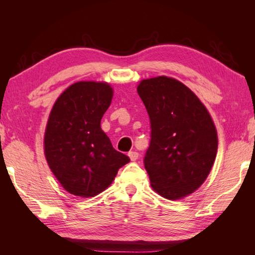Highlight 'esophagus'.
<instances>
[{
	"label": "esophagus",
	"instance_id": "34e87169",
	"mask_svg": "<svg viewBox=\"0 0 255 255\" xmlns=\"http://www.w3.org/2000/svg\"><path fill=\"white\" fill-rule=\"evenodd\" d=\"M128 156L130 158L131 161H136L139 158V153L137 152V151H129Z\"/></svg>",
	"mask_w": 255,
	"mask_h": 255
}]
</instances>
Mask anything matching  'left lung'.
I'll use <instances>...</instances> for the list:
<instances>
[{
    "label": "left lung",
    "mask_w": 255,
    "mask_h": 255,
    "mask_svg": "<svg viewBox=\"0 0 255 255\" xmlns=\"http://www.w3.org/2000/svg\"><path fill=\"white\" fill-rule=\"evenodd\" d=\"M138 94L150 118V144L143 163L151 186L180 199L202 185L218 148L215 125L198 97L167 77L142 80Z\"/></svg>",
    "instance_id": "left-lung-1"
}]
</instances>
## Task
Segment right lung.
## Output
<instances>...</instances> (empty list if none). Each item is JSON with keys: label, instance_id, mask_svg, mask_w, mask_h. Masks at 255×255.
I'll return each mask as SVG.
<instances>
[{"label": "right lung", "instance_id": "obj_1", "mask_svg": "<svg viewBox=\"0 0 255 255\" xmlns=\"http://www.w3.org/2000/svg\"><path fill=\"white\" fill-rule=\"evenodd\" d=\"M112 97L113 89L107 83H74L59 96L48 119L47 162L63 188L75 196L102 193L130 161L113 148L101 129Z\"/></svg>", "mask_w": 255, "mask_h": 255}]
</instances>
